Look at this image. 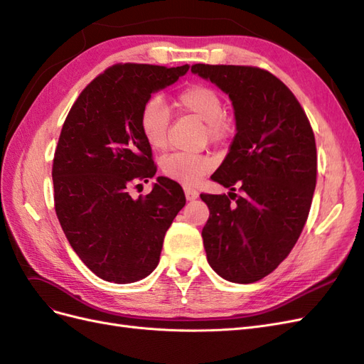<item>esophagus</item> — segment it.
I'll return each instance as SVG.
<instances>
[{"label": "esophagus", "instance_id": "obj_1", "mask_svg": "<svg viewBox=\"0 0 364 364\" xmlns=\"http://www.w3.org/2000/svg\"><path fill=\"white\" fill-rule=\"evenodd\" d=\"M183 191H185L186 200H194V199H197V197H199V193H197V190L190 188V186H185Z\"/></svg>", "mask_w": 364, "mask_h": 364}]
</instances>
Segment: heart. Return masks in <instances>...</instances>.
Returning a JSON list of instances; mask_svg holds the SVG:
<instances>
[{"instance_id":"b5f03b06","label":"heart","mask_w":364,"mask_h":364,"mask_svg":"<svg viewBox=\"0 0 364 364\" xmlns=\"http://www.w3.org/2000/svg\"><path fill=\"white\" fill-rule=\"evenodd\" d=\"M178 105L205 121L203 138L213 144H223L232 132L230 119L223 114V100L220 94L206 85L194 83L183 87L178 94ZM170 111L159 97H151L139 112V129L147 144L153 150H164L168 141ZM214 164L205 155L171 153L161 159V170L168 179L183 185H194Z\"/></svg>"}]
</instances>
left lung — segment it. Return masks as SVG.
Segmentation results:
<instances>
[{
	"instance_id": "1",
	"label": "left lung",
	"mask_w": 364,
	"mask_h": 364,
	"mask_svg": "<svg viewBox=\"0 0 364 364\" xmlns=\"http://www.w3.org/2000/svg\"><path fill=\"white\" fill-rule=\"evenodd\" d=\"M191 71L229 94L237 123L229 153L211 176L230 193L200 194L209 208L206 258L230 282H257L289 257L310 214L313 129L294 94L267 70L196 63Z\"/></svg>"
}]
</instances>
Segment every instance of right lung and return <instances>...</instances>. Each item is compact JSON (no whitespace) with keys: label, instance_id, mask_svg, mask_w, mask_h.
<instances>
[{"label":"right lung","instance_id":"obj_1","mask_svg":"<svg viewBox=\"0 0 364 364\" xmlns=\"http://www.w3.org/2000/svg\"><path fill=\"white\" fill-rule=\"evenodd\" d=\"M188 68L115 63L65 118L51 170L54 209L74 252L105 281L129 284L155 270L165 232L186 202L181 185L167 178L136 200L129 188L156 173L141 109Z\"/></svg>","mask_w":364,"mask_h":364}]
</instances>
